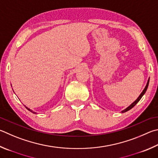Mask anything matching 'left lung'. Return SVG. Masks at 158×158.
Returning <instances> with one entry per match:
<instances>
[{
  "mask_svg": "<svg viewBox=\"0 0 158 158\" xmlns=\"http://www.w3.org/2000/svg\"><path fill=\"white\" fill-rule=\"evenodd\" d=\"M148 83H149V78H148V81H147V85H146V86H145V88H144V90H143V91L142 92V93L139 94V96L137 97V99L135 100V101L134 102H133L132 103V104L129 106L128 107H127V108L126 109H124V110H123L122 111V113H125V112H127V111H128V110H131V109L132 108H133L135 106L137 103L139 102V101L140 99H141V98L142 97V96L144 95V94H145V93H146V91H147V88H148Z\"/></svg>",
  "mask_w": 158,
  "mask_h": 158,
  "instance_id": "8db88e82",
  "label": "left lung"
}]
</instances>
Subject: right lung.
<instances>
[{"label": "right lung", "mask_w": 158, "mask_h": 158, "mask_svg": "<svg viewBox=\"0 0 158 158\" xmlns=\"http://www.w3.org/2000/svg\"><path fill=\"white\" fill-rule=\"evenodd\" d=\"M25 108H26L27 109V110H29V111H30V112H31V113H34V114H36V112H34L32 110H31V109H30V108H28L27 107H26V106H25Z\"/></svg>", "instance_id": "right-lung-1"}]
</instances>
